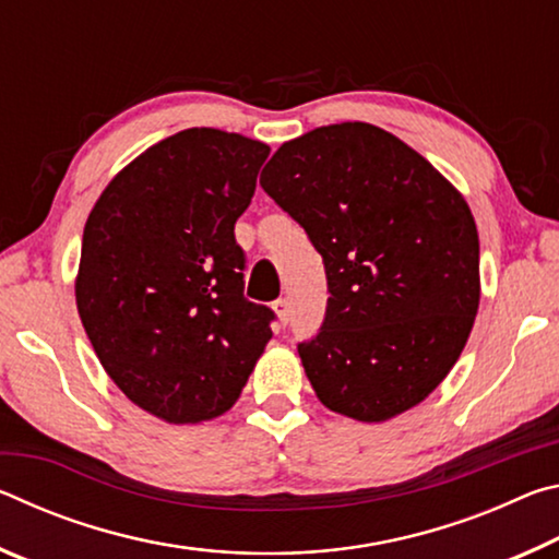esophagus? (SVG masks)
<instances>
[{
  "instance_id": "34e87169",
  "label": "esophagus",
  "mask_w": 559,
  "mask_h": 559,
  "mask_svg": "<svg viewBox=\"0 0 559 559\" xmlns=\"http://www.w3.org/2000/svg\"><path fill=\"white\" fill-rule=\"evenodd\" d=\"M273 310H276L278 323H281V325H286L288 320H290V302H288L286 298H278L276 302H273Z\"/></svg>"
}]
</instances>
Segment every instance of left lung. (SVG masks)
Masks as SVG:
<instances>
[{
	"label": "left lung",
	"mask_w": 559,
	"mask_h": 559,
	"mask_svg": "<svg viewBox=\"0 0 559 559\" xmlns=\"http://www.w3.org/2000/svg\"><path fill=\"white\" fill-rule=\"evenodd\" d=\"M261 187L325 263V320L298 345L318 400L367 424L427 400L466 347L480 300L478 229L459 189L370 122L288 140Z\"/></svg>",
	"instance_id": "left-lung-1"
}]
</instances>
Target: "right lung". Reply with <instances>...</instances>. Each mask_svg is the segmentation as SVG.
I'll return each instance as SVG.
<instances>
[{
  "label": "right lung",
  "instance_id": "1",
  "mask_svg": "<svg viewBox=\"0 0 559 559\" xmlns=\"http://www.w3.org/2000/svg\"><path fill=\"white\" fill-rule=\"evenodd\" d=\"M271 147L189 128L110 179L83 229L75 306L120 392L167 424L229 412L271 340L234 224Z\"/></svg>",
  "mask_w": 559,
  "mask_h": 559
}]
</instances>
